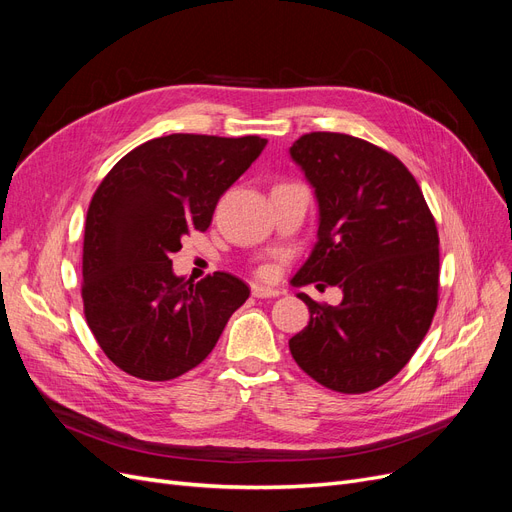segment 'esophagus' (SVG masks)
<instances>
[{
	"label": "esophagus",
	"mask_w": 512,
	"mask_h": 512,
	"mask_svg": "<svg viewBox=\"0 0 512 512\" xmlns=\"http://www.w3.org/2000/svg\"><path fill=\"white\" fill-rule=\"evenodd\" d=\"M252 294L256 299H269V297H280L282 290L280 288H271V286H262V284H254L252 286Z\"/></svg>",
	"instance_id": "1"
}]
</instances>
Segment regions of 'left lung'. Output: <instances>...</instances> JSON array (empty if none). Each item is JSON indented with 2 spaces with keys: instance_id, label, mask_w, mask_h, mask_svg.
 <instances>
[{
  "instance_id": "8db88e82",
  "label": "left lung",
  "mask_w": 512,
  "mask_h": 512,
  "mask_svg": "<svg viewBox=\"0 0 512 512\" xmlns=\"http://www.w3.org/2000/svg\"><path fill=\"white\" fill-rule=\"evenodd\" d=\"M290 158L318 203V241L292 284L344 292L337 307L299 292L309 324L290 337L292 359L331 391H374L404 369L436 314V222L410 170L361 138L303 134Z\"/></svg>"
}]
</instances>
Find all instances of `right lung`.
I'll return each mask as SVG.
<instances>
[{
	"mask_svg": "<svg viewBox=\"0 0 512 512\" xmlns=\"http://www.w3.org/2000/svg\"><path fill=\"white\" fill-rule=\"evenodd\" d=\"M260 136L170 134L123 156L89 203L83 305L96 342L126 374L164 382L203 363L250 297L230 273L194 284L170 254L207 230L220 196L265 149Z\"/></svg>",
	"mask_w": 512,
	"mask_h": 512,
	"instance_id": "obj_1",
	"label": "right lung"
}]
</instances>
